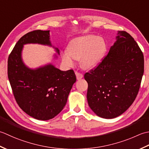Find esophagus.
<instances>
[{
  "label": "esophagus",
  "instance_id": "1",
  "mask_svg": "<svg viewBox=\"0 0 149 149\" xmlns=\"http://www.w3.org/2000/svg\"><path fill=\"white\" fill-rule=\"evenodd\" d=\"M75 74H76V76H77V80H80L81 78H83V74H81V73H80V72H75Z\"/></svg>",
  "mask_w": 149,
  "mask_h": 149
}]
</instances>
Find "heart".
I'll use <instances>...</instances> for the list:
<instances>
[{
  "instance_id": "1",
  "label": "heart",
  "mask_w": 149,
  "mask_h": 149,
  "mask_svg": "<svg viewBox=\"0 0 149 149\" xmlns=\"http://www.w3.org/2000/svg\"><path fill=\"white\" fill-rule=\"evenodd\" d=\"M68 49L61 53L62 60L65 65L72 66L75 60L81 59L83 68L91 69L101 62L107 49V44L102 37L87 35L73 39L69 43Z\"/></svg>"
}]
</instances>
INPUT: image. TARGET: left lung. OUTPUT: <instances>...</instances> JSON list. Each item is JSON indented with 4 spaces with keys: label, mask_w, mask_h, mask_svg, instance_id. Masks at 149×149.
I'll return each instance as SVG.
<instances>
[{
    "label": "left lung",
    "mask_w": 149,
    "mask_h": 149,
    "mask_svg": "<svg viewBox=\"0 0 149 149\" xmlns=\"http://www.w3.org/2000/svg\"><path fill=\"white\" fill-rule=\"evenodd\" d=\"M118 35L101 62L84 74L88 104L104 118L120 116L132 104L144 72L143 54L137 42L125 31Z\"/></svg>",
    "instance_id": "obj_1"
}]
</instances>
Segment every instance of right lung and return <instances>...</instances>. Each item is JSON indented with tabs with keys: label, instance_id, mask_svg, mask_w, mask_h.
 <instances>
[{
	"label": "right lung",
	"instance_id": "obj_1",
	"mask_svg": "<svg viewBox=\"0 0 149 149\" xmlns=\"http://www.w3.org/2000/svg\"><path fill=\"white\" fill-rule=\"evenodd\" d=\"M28 43L51 45L49 31L29 32L15 44L8 60L11 89L17 104L26 114L40 120L52 119L64 107L77 78L72 69L63 71L52 65L36 70L26 68L21 51L23 45Z\"/></svg>",
	"mask_w": 149,
	"mask_h": 149
}]
</instances>
